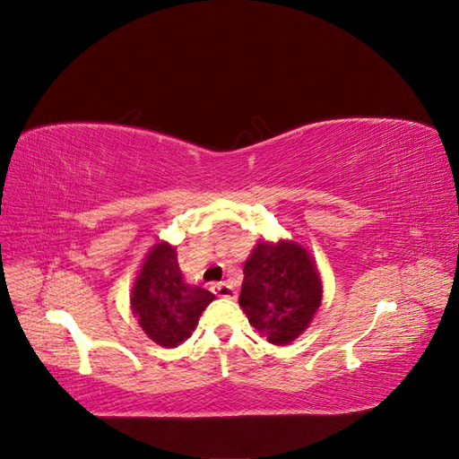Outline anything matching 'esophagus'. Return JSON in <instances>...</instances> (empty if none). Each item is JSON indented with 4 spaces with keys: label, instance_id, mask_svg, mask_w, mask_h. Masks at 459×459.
<instances>
[{
    "label": "esophagus",
    "instance_id": "1",
    "mask_svg": "<svg viewBox=\"0 0 459 459\" xmlns=\"http://www.w3.org/2000/svg\"><path fill=\"white\" fill-rule=\"evenodd\" d=\"M212 293L216 295V297H220V299H235L238 297V293H235V289H233V285H230V283H214L212 287Z\"/></svg>",
    "mask_w": 459,
    "mask_h": 459
}]
</instances>
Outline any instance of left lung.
Instances as JSON below:
<instances>
[{
  "instance_id": "left-lung-1",
  "label": "left lung",
  "mask_w": 459,
  "mask_h": 459,
  "mask_svg": "<svg viewBox=\"0 0 459 459\" xmlns=\"http://www.w3.org/2000/svg\"><path fill=\"white\" fill-rule=\"evenodd\" d=\"M324 283L314 256L293 239H262L245 262L239 307L268 342L302 335L322 304Z\"/></svg>"
}]
</instances>
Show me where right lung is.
I'll use <instances>...</instances> for the list:
<instances>
[{
    "label": "right lung",
    "mask_w": 459,
    "mask_h": 459,
    "mask_svg": "<svg viewBox=\"0 0 459 459\" xmlns=\"http://www.w3.org/2000/svg\"><path fill=\"white\" fill-rule=\"evenodd\" d=\"M212 300L211 290L184 280L176 247L169 241L149 248L130 290V308L137 324L164 349H174L189 339Z\"/></svg>",
    "instance_id": "1"
}]
</instances>
